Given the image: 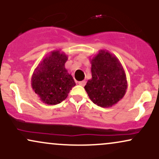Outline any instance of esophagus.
Here are the masks:
<instances>
[{
	"label": "esophagus",
	"mask_w": 159,
	"mask_h": 159,
	"mask_svg": "<svg viewBox=\"0 0 159 159\" xmlns=\"http://www.w3.org/2000/svg\"><path fill=\"white\" fill-rule=\"evenodd\" d=\"M78 84H79V85L82 86V87H84V85L86 84V81H81L78 82Z\"/></svg>",
	"instance_id": "1"
}]
</instances>
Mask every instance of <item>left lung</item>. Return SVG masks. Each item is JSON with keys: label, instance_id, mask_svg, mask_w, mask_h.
<instances>
[{"label": "left lung", "instance_id": "1", "mask_svg": "<svg viewBox=\"0 0 159 159\" xmlns=\"http://www.w3.org/2000/svg\"><path fill=\"white\" fill-rule=\"evenodd\" d=\"M92 78L84 89L94 104L102 107L116 105L125 96L126 75L118 58L106 50H99L90 59Z\"/></svg>", "mask_w": 159, "mask_h": 159}]
</instances>
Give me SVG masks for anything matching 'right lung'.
<instances>
[{"label":"right lung","instance_id":"obj_1","mask_svg":"<svg viewBox=\"0 0 159 159\" xmlns=\"http://www.w3.org/2000/svg\"><path fill=\"white\" fill-rule=\"evenodd\" d=\"M67 60L65 53L54 50L45 56L34 69L31 87L43 103L52 105L61 103L75 86L73 78L65 68Z\"/></svg>","mask_w":159,"mask_h":159}]
</instances>
